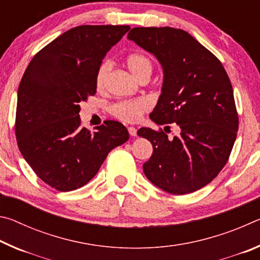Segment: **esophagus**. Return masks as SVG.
Here are the masks:
<instances>
[{
    "instance_id": "esophagus-1",
    "label": "esophagus",
    "mask_w": 260,
    "mask_h": 260,
    "mask_svg": "<svg viewBox=\"0 0 260 260\" xmlns=\"http://www.w3.org/2000/svg\"><path fill=\"white\" fill-rule=\"evenodd\" d=\"M128 133L131 136H136V133H138V129L135 127H128Z\"/></svg>"
}]
</instances>
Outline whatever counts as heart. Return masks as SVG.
Here are the masks:
<instances>
[{"instance_id":"b5f03b06","label":"heart","mask_w":260,"mask_h":260,"mask_svg":"<svg viewBox=\"0 0 260 260\" xmlns=\"http://www.w3.org/2000/svg\"><path fill=\"white\" fill-rule=\"evenodd\" d=\"M126 67L129 72L140 81L143 78H149L152 73V61L147 55L134 52L127 56ZM110 72V64L108 61H103L96 72V87L98 89H102ZM150 108V103L146 99H135L120 101L112 104L110 107V112L118 119L126 122L139 121L144 112H147Z\"/></svg>"}]
</instances>
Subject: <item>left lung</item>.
<instances>
[{"label":"left lung","instance_id":"8db88e82","mask_svg":"<svg viewBox=\"0 0 260 260\" xmlns=\"http://www.w3.org/2000/svg\"><path fill=\"white\" fill-rule=\"evenodd\" d=\"M127 39L162 68L161 94L149 117L157 125L180 127L172 140L162 131H138L153 149L143 172L173 195L199 190L226 165L236 140L239 117L230 78L217 57L183 29L135 27Z\"/></svg>","mask_w":260,"mask_h":260}]
</instances>
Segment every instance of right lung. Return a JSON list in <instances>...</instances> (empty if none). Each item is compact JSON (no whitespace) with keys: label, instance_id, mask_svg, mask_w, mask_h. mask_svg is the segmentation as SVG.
I'll return each instance as SVG.
<instances>
[{"label":"right lung","instance_id":"right-lung-1","mask_svg":"<svg viewBox=\"0 0 260 260\" xmlns=\"http://www.w3.org/2000/svg\"><path fill=\"white\" fill-rule=\"evenodd\" d=\"M127 25H82L59 35L30 60L17 95L16 139L42 181L59 191L78 189L99 172L108 153L129 139L107 120L94 132L80 126V105L96 93V72Z\"/></svg>","mask_w":260,"mask_h":260}]
</instances>
